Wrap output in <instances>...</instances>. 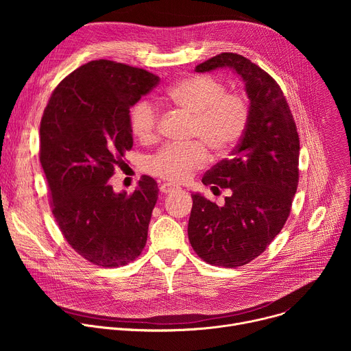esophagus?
I'll return each instance as SVG.
<instances>
[{
  "instance_id": "1",
  "label": "esophagus",
  "mask_w": 351,
  "mask_h": 351,
  "mask_svg": "<svg viewBox=\"0 0 351 351\" xmlns=\"http://www.w3.org/2000/svg\"><path fill=\"white\" fill-rule=\"evenodd\" d=\"M175 190H178V187H175V186H172V184H169V183H162V184L160 186V191L164 193V194H171V193L175 191Z\"/></svg>"
}]
</instances>
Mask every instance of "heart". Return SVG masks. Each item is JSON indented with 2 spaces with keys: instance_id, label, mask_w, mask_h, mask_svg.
I'll return each instance as SVG.
<instances>
[{
  "instance_id": "1",
  "label": "heart",
  "mask_w": 351,
  "mask_h": 351,
  "mask_svg": "<svg viewBox=\"0 0 351 351\" xmlns=\"http://www.w3.org/2000/svg\"><path fill=\"white\" fill-rule=\"evenodd\" d=\"M165 101L193 117V136L218 156L230 152L248 125L247 99L241 94L226 93L225 84L213 76L197 75L179 80L168 88ZM130 129L143 143L157 138L158 112L152 103L140 101L134 106ZM204 145L195 141L189 145H167L148 161V172L171 183L186 182L208 161Z\"/></svg>"
}]
</instances>
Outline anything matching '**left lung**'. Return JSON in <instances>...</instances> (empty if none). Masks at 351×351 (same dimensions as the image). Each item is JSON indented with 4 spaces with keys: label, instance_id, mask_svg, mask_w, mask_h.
<instances>
[{
    "label": "left lung",
    "instance_id": "obj_1",
    "mask_svg": "<svg viewBox=\"0 0 351 351\" xmlns=\"http://www.w3.org/2000/svg\"><path fill=\"white\" fill-rule=\"evenodd\" d=\"M230 68L250 99L247 129L232 152L203 178L206 186L230 189L218 207L193 193L187 234L199 258L236 268L257 258L282 230L298 184L300 140L279 84L243 56L222 53L195 66L204 73Z\"/></svg>",
    "mask_w": 351,
    "mask_h": 351
}]
</instances>
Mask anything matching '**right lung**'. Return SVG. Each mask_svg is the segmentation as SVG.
<instances>
[{
	"label": "right lung",
	"mask_w": 351,
	"mask_h": 351,
	"mask_svg": "<svg viewBox=\"0 0 351 351\" xmlns=\"http://www.w3.org/2000/svg\"><path fill=\"white\" fill-rule=\"evenodd\" d=\"M160 77L98 60L66 76L40 123V162L53 215L75 252L104 268L136 260L147 241L158 184L143 175L132 194L110 178L133 145L130 108Z\"/></svg>",
	"instance_id": "add662e5"
}]
</instances>
